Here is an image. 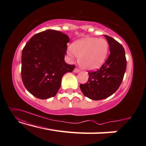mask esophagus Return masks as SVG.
I'll return each mask as SVG.
<instances>
[{
    "label": "esophagus",
    "mask_w": 146,
    "mask_h": 146,
    "mask_svg": "<svg viewBox=\"0 0 146 146\" xmlns=\"http://www.w3.org/2000/svg\"><path fill=\"white\" fill-rule=\"evenodd\" d=\"M73 72L74 73H79V72H80V70L79 69H77V68H75L74 69V70H73Z\"/></svg>",
    "instance_id": "esophagus-1"
}]
</instances>
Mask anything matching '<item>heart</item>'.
Listing matches in <instances>:
<instances>
[{"label":"heart","mask_w":146,"mask_h":146,"mask_svg":"<svg viewBox=\"0 0 146 146\" xmlns=\"http://www.w3.org/2000/svg\"><path fill=\"white\" fill-rule=\"evenodd\" d=\"M109 44L106 39L86 37L75 41L72 46L67 48L69 57H79V64L82 69L95 71L103 66L107 58Z\"/></svg>","instance_id":"obj_1"}]
</instances>
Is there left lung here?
<instances>
[{
	"mask_svg": "<svg viewBox=\"0 0 146 146\" xmlns=\"http://www.w3.org/2000/svg\"><path fill=\"white\" fill-rule=\"evenodd\" d=\"M110 54L99 70L88 73V82L80 84V90L93 100L107 98L120 86L127 68L125 51L123 46L110 36L104 35Z\"/></svg>",
	"mask_w": 146,
	"mask_h": 146,
	"instance_id": "1",
	"label": "left lung"
}]
</instances>
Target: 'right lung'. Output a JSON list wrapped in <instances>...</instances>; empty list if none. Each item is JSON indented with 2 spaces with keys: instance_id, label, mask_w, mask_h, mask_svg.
Wrapping results in <instances>:
<instances>
[{
  "instance_id": "right-lung-1",
  "label": "right lung",
  "mask_w": 146,
  "mask_h": 146,
  "mask_svg": "<svg viewBox=\"0 0 146 146\" xmlns=\"http://www.w3.org/2000/svg\"><path fill=\"white\" fill-rule=\"evenodd\" d=\"M69 36L48 29L35 35L26 43L21 55V79L26 89L39 99L55 96L62 77L75 66L65 62Z\"/></svg>"
}]
</instances>
